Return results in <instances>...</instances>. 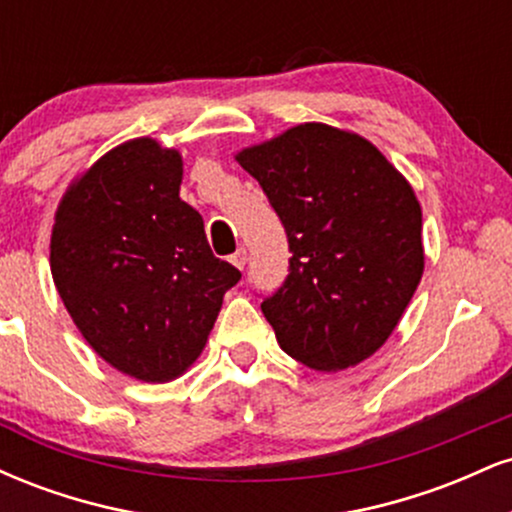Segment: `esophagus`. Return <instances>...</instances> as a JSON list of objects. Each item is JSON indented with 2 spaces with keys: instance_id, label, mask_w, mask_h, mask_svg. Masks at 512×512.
<instances>
[{
  "instance_id": "esophagus-1",
  "label": "esophagus",
  "mask_w": 512,
  "mask_h": 512,
  "mask_svg": "<svg viewBox=\"0 0 512 512\" xmlns=\"http://www.w3.org/2000/svg\"><path fill=\"white\" fill-rule=\"evenodd\" d=\"M231 262L236 264L238 269H245V264H248V250L240 248L238 252H233V255H231Z\"/></svg>"
}]
</instances>
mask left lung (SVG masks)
<instances>
[{"label": "left lung", "mask_w": 512, "mask_h": 512, "mask_svg": "<svg viewBox=\"0 0 512 512\" xmlns=\"http://www.w3.org/2000/svg\"><path fill=\"white\" fill-rule=\"evenodd\" d=\"M236 158L289 238V276L262 301L276 342L315 370L366 361L395 332L424 274L411 185L368 139L322 122Z\"/></svg>", "instance_id": "8db88e82"}]
</instances>
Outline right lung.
<instances>
[{"label": "right lung", "mask_w": 512, "mask_h": 512, "mask_svg": "<svg viewBox=\"0 0 512 512\" xmlns=\"http://www.w3.org/2000/svg\"><path fill=\"white\" fill-rule=\"evenodd\" d=\"M180 182L178 151L132 139L69 185L52 226L64 308L103 361L144 383H168L197 361L240 279L214 257Z\"/></svg>", "instance_id": "1"}]
</instances>
